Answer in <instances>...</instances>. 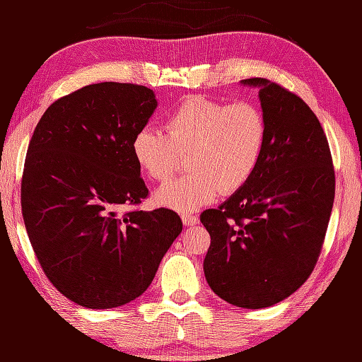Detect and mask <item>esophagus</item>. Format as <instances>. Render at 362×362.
I'll return each instance as SVG.
<instances>
[{
    "label": "esophagus",
    "instance_id": "esophagus-1",
    "mask_svg": "<svg viewBox=\"0 0 362 362\" xmlns=\"http://www.w3.org/2000/svg\"><path fill=\"white\" fill-rule=\"evenodd\" d=\"M182 222L183 226H196L199 224V218L194 214H182Z\"/></svg>",
    "mask_w": 362,
    "mask_h": 362
}]
</instances>
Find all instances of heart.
Here are the masks:
<instances>
[{
	"mask_svg": "<svg viewBox=\"0 0 362 362\" xmlns=\"http://www.w3.org/2000/svg\"><path fill=\"white\" fill-rule=\"evenodd\" d=\"M168 134L144 126L132 140L134 158L152 180L165 182L188 156L189 173L156 191V202L180 213L211 204L219 191L241 189L258 168L267 124L255 104L189 96L169 113Z\"/></svg>",
	"mask_w": 362,
	"mask_h": 362,
	"instance_id": "1",
	"label": "heart"
}]
</instances>
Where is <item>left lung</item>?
<instances>
[{
	"instance_id": "8db88e82",
	"label": "left lung",
	"mask_w": 362,
	"mask_h": 362,
	"mask_svg": "<svg viewBox=\"0 0 362 362\" xmlns=\"http://www.w3.org/2000/svg\"><path fill=\"white\" fill-rule=\"evenodd\" d=\"M241 83L259 87L266 148L250 180L201 214L211 238L204 272L222 300L259 310L289 297L316 266L334 168L324 129L302 98L263 78Z\"/></svg>"
}]
</instances>
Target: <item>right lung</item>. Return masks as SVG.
Masks as SVG:
<instances>
[{
  "label": "right lung",
  "instance_id": "1",
  "mask_svg": "<svg viewBox=\"0 0 362 362\" xmlns=\"http://www.w3.org/2000/svg\"><path fill=\"white\" fill-rule=\"evenodd\" d=\"M157 99L136 83H91L52 103L29 141L21 211L48 280L74 303L109 310L149 288L182 232L168 209L130 210L148 196L132 140Z\"/></svg>",
  "mask_w": 362,
  "mask_h": 362
}]
</instances>
